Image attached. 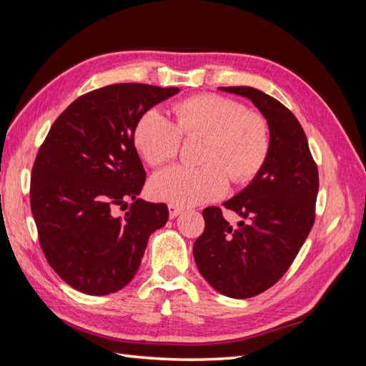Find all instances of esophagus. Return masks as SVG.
<instances>
[{
  "instance_id": "esophagus-1",
  "label": "esophagus",
  "mask_w": 366,
  "mask_h": 366,
  "mask_svg": "<svg viewBox=\"0 0 366 366\" xmlns=\"http://www.w3.org/2000/svg\"><path fill=\"white\" fill-rule=\"evenodd\" d=\"M168 209H169V217H171V218H175V217L179 215V214L182 212V210H183L180 206H177V204H169Z\"/></svg>"
}]
</instances>
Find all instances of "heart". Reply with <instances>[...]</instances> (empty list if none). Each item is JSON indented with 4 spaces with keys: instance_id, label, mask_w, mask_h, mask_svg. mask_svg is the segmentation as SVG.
<instances>
[{
    "instance_id": "b5f03b06",
    "label": "heart",
    "mask_w": 366,
    "mask_h": 366,
    "mask_svg": "<svg viewBox=\"0 0 366 366\" xmlns=\"http://www.w3.org/2000/svg\"><path fill=\"white\" fill-rule=\"evenodd\" d=\"M175 124L151 108L139 119L134 145L152 168L179 156L182 137H204L200 168L172 166L151 179L154 198L171 204L192 206L218 200L229 180L246 184L257 179L270 156L272 128L267 117L237 99L221 94L187 97L174 105Z\"/></svg>"
}]
</instances>
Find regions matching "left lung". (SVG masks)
<instances>
[{
  "instance_id": "obj_1",
  "label": "left lung",
  "mask_w": 366,
  "mask_h": 366,
  "mask_svg": "<svg viewBox=\"0 0 366 366\" xmlns=\"http://www.w3.org/2000/svg\"><path fill=\"white\" fill-rule=\"evenodd\" d=\"M219 88L249 97L267 117L272 149L257 179L224 203L242 218L237 226L217 206L203 210L204 230L194 242V258L217 292L247 299L278 282L301 250L315 224L319 172L289 108L257 88Z\"/></svg>"
}]
</instances>
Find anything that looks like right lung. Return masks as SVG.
Returning a JSON list of instances; mask_svg holds the SVG:
<instances>
[{
  "label": "right lung",
  "instance_id": "1",
  "mask_svg": "<svg viewBox=\"0 0 366 366\" xmlns=\"http://www.w3.org/2000/svg\"><path fill=\"white\" fill-rule=\"evenodd\" d=\"M179 92L147 84L97 88L65 108L42 142L30 207L44 257L73 289L93 296L124 289L149 235L168 221L164 203L137 198L147 172L134 129L143 113ZM119 205L124 216L115 214Z\"/></svg>",
  "mask_w": 366,
  "mask_h": 366
}]
</instances>
